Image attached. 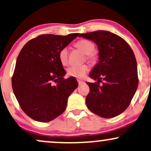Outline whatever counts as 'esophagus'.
<instances>
[{
    "mask_svg": "<svg viewBox=\"0 0 151 151\" xmlns=\"http://www.w3.org/2000/svg\"><path fill=\"white\" fill-rule=\"evenodd\" d=\"M78 83H79V85H81V84H83V83H84V81H83L81 80H78Z\"/></svg>",
    "mask_w": 151,
    "mask_h": 151,
    "instance_id": "obj_1",
    "label": "esophagus"
}]
</instances>
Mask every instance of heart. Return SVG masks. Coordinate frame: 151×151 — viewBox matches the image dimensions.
I'll return each mask as SVG.
<instances>
[{"label":"heart","instance_id":"b5f03b06","mask_svg":"<svg viewBox=\"0 0 151 151\" xmlns=\"http://www.w3.org/2000/svg\"><path fill=\"white\" fill-rule=\"evenodd\" d=\"M76 47L86 54V60L91 63L97 62V54L94 52L95 45L93 42L86 39H81L78 41L75 44ZM69 52L67 48H62L59 52V60L63 65H67L69 63ZM89 68L86 64L80 65V66H72L68 68V75L78 79H81L86 75Z\"/></svg>","mask_w":151,"mask_h":151}]
</instances>
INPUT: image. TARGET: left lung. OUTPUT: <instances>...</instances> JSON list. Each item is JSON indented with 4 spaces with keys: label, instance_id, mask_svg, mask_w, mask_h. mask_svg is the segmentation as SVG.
Returning <instances> with one entry per match:
<instances>
[{
    "label": "left lung",
    "instance_id": "left-lung-1",
    "mask_svg": "<svg viewBox=\"0 0 151 151\" xmlns=\"http://www.w3.org/2000/svg\"><path fill=\"white\" fill-rule=\"evenodd\" d=\"M79 36L93 41L99 51V63L89 74L97 82L86 83L90 88L86 98L87 108L103 118L120 115L129 105L139 84L133 50L124 39L107 31Z\"/></svg>",
    "mask_w": 151,
    "mask_h": 151
}]
</instances>
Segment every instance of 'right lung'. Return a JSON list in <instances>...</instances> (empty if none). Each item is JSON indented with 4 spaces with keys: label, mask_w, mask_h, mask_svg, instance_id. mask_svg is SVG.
I'll list each match as a JSON object with an SVG mask.
<instances>
[{
    "label": "right lung",
    "mask_w": 151,
    "mask_h": 151,
    "mask_svg": "<svg viewBox=\"0 0 151 151\" xmlns=\"http://www.w3.org/2000/svg\"><path fill=\"white\" fill-rule=\"evenodd\" d=\"M79 34H41L31 39L19 52L12 86L19 106L34 120L48 122L65 111L68 97L78 86L66 72L59 52Z\"/></svg>",
    "instance_id": "add662e5"
}]
</instances>
